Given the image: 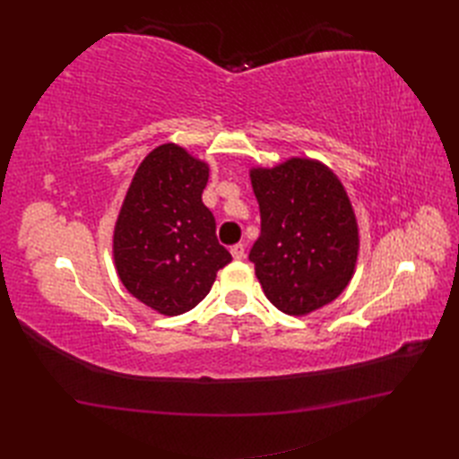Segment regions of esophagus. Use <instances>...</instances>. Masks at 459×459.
Listing matches in <instances>:
<instances>
[{
	"label": "esophagus",
	"instance_id": "1",
	"mask_svg": "<svg viewBox=\"0 0 459 459\" xmlns=\"http://www.w3.org/2000/svg\"><path fill=\"white\" fill-rule=\"evenodd\" d=\"M231 256H233L235 260L245 258V245H243V243L233 245V247H231Z\"/></svg>",
	"mask_w": 459,
	"mask_h": 459
}]
</instances>
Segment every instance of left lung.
Returning a JSON list of instances; mask_svg holds the SVG:
<instances>
[{
	"label": "left lung",
	"mask_w": 459,
	"mask_h": 459,
	"mask_svg": "<svg viewBox=\"0 0 459 459\" xmlns=\"http://www.w3.org/2000/svg\"><path fill=\"white\" fill-rule=\"evenodd\" d=\"M260 238L251 248L264 295L289 316H308L351 283L359 233L352 203L337 174L316 159L290 157L253 166Z\"/></svg>",
	"instance_id": "obj_1"
}]
</instances>
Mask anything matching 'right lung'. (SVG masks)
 Listing matches in <instances>:
<instances>
[{
	"instance_id": "right-lung-1",
	"label": "right lung",
	"mask_w": 459,
	"mask_h": 459,
	"mask_svg": "<svg viewBox=\"0 0 459 459\" xmlns=\"http://www.w3.org/2000/svg\"><path fill=\"white\" fill-rule=\"evenodd\" d=\"M208 164L164 143L137 166L113 233L115 268L128 293L162 316L195 308L231 255L201 195Z\"/></svg>"
}]
</instances>
